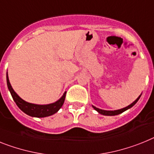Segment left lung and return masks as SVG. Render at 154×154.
<instances>
[{"mask_svg": "<svg viewBox=\"0 0 154 154\" xmlns=\"http://www.w3.org/2000/svg\"><path fill=\"white\" fill-rule=\"evenodd\" d=\"M140 97H141V95H140V97H138L137 99H136V100L134 101L133 103H131V104H130V105H128V107H125V108L120 109V110H117V111H104V110H101V109L97 108V107H94V106H93V107L94 109H95L96 111H98V112H99L100 114H101V115H108V116H114V115H119V114H122V112H124V111H125L126 110H128V109H129V108H131V107H133L134 105H135L136 103H137V101L139 100V99H140Z\"/></svg>", "mask_w": 154, "mask_h": 154, "instance_id": "1", "label": "left lung"}]
</instances>
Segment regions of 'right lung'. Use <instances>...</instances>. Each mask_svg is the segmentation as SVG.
I'll list each match as a JSON object with an SVG mask.
<instances>
[{
  "label": "right lung",
  "mask_w": 154,
  "mask_h": 154,
  "mask_svg": "<svg viewBox=\"0 0 154 154\" xmlns=\"http://www.w3.org/2000/svg\"><path fill=\"white\" fill-rule=\"evenodd\" d=\"M7 84L9 91H10V93L11 94V97H12L13 100H14V101L17 104V106L23 112L26 113V115L32 117H36V118H44V117L51 116V115H54L56 112H57L59 111V109L62 107L63 103L64 102V99H65V96H66V93H64V95L62 96L61 99L58 100L57 102L51 103V104H33V103H28V102L23 100L22 98H20V97L17 95V93L14 91V90L11 87V84H10V82H9L8 73Z\"/></svg>",
  "instance_id": "right-lung-1"
}]
</instances>
